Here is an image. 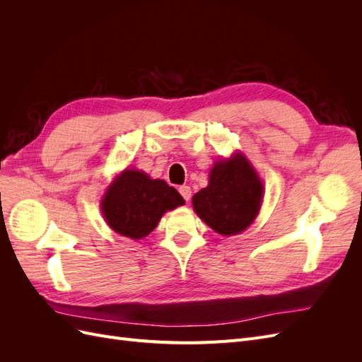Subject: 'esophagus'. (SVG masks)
<instances>
[{
    "instance_id": "obj_1",
    "label": "esophagus",
    "mask_w": 362,
    "mask_h": 362,
    "mask_svg": "<svg viewBox=\"0 0 362 362\" xmlns=\"http://www.w3.org/2000/svg\"><path fill=\"white\" fill-rule=\"evenodd\" d=\"M178 190H180L181 196H182L185 201H190V198H192V189L189 187V185H181Z\"/></svg>"
}]
</instances>
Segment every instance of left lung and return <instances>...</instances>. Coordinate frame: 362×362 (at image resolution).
<instances>
[{"mask_svg": "<svg viewBox=\"0 0 362 362\" xmlns=\"http://www.w3.org/2000/svg\"><path fill=\"white\" fill-rule=\"evenodd\" d=\"M264 185L243 154L216 161L205 189L193 196V208L202 221L222 235H235L255 221Z\"/></svg>", "mask_w": 362, "mask_h": 362, "instance_id": "obj_1", "label": "left lung"}]
</instances>
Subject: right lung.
Wrapping results in <instances>:
<instances>
[{
	"instance_id": "right-lung-1",
	"label": "right lung",
	"mask_w": 362,
	"mask_h": 362,
	"mask_svg": "<svg viewBox=\"0 0 362 362\" xmlns=\"http://www.w3.org/2000/svg\"><path fill=\"white\" fill-rule=\"evenodd\" d=\"M184 204L182 196L144 170L125 169L108 185L101 201L105 221L115 233L139 240L154 231L161 216Z\"/></svg>"
}]
</instances>
